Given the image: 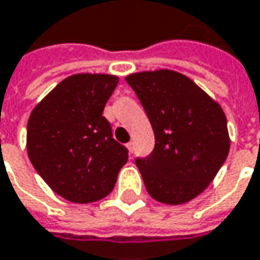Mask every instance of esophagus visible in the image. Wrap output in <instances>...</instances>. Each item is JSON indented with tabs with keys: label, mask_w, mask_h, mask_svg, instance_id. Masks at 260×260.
Masks as SVG:
<instances>
[{
	"label": "esophagus",
	"mask_w": 260,
	"mask_h": 260,
	"mask_svg": "<svg viewBox=\"0 0 260 260\" xmlns=\"http://www.w3.org/2000/svg\"><path fill=\"white\" fill-rule=\"evenodd\" d=\"M126 148H128L129 153H132V151H134V143H128V144H126Z\"/></svg>",
	"instance_id": "esophagus-1"
}]
</instances>
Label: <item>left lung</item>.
I'll return each instance as SVG.
<instances>
[{
	"mask_svg": "<svg viewBox=\"0 0 260 260\" xmlns=\"http://www.w3.org/2000/svg\"><path fill=\"white\" fill-rule=\"evenodd\" d=\"M154 132V150L135 163L147 192L165 205H184L215 179L230 153L221 104L188 76L169 69L131 73Z\"/></svg>",
	"mask_w": 260,
	"mask_h": 260,
	"instance_id": "left-lung-1",
	"label": "left lung"
}]
</instances>
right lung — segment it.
I'll list each match as a JSON object with an SVG mask.
<instances>
[{"label":"right lung","mask_w":260,"mask_h":260,"mask_svg":"<svg viewBox=\"0 0 260 260\" xmlns=\"http://www.w3.org/2000/svg\"><path fill=\"white\" fill-rule=\"evenodd\" d=\"M117 82L115 75H72L29 116V160L48 187L69 202L92 203L109 196L128 161V150L113 138L103 116Z\"/></svg>","instance_id":"obj_1"}]
</instances>
